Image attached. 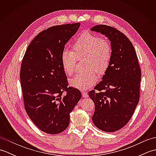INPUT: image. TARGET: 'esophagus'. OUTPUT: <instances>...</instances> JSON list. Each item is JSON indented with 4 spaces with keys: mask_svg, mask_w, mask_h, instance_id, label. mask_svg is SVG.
<instances>
[{
    "mask_svg": "<svg viewBox=\"0 0 156 156\" xmlns=\"http://www.w3.org/2000/svg\"><path fill=\"white\" fill-rule=\"evenodd\" d=\"M82 97H84V98H87L88 97L87 93L86 92H84V91H82Z\"/></svg>",
    "mask_w": 156,
    "mask_h": 156,
    "instance_id": "obj_1",
    "label": "esophagus"
}]
</instances>
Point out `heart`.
<instances>
[{
  "label": "heart",
  "instance_id": "obj_1",
  "mask_svg": "<svg viewBox=\"0 0 156 156\" xmlns=\"http://www.w3.org/2000/svg\"><path fill=\"white\" fill-rule=\"evenodd\" d=\"M72 49L73 52L64 50L62 53V66L66 74L71 76L74 72L76 57H86L84 68L87 69L69 80L71 87L86 90L97 82V73L103 75L107 71L112 57L111 46L106 39L85 33L75 41Z\"/></svg>",
  "mask_w": 156,
  "mask_h": 156
}]
</instances>
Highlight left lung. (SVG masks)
I'll list each match as a JSON object with an SVG mask.
<instances>
[{
    "label": "left lung",
    "instance_id": "obj_1",
    "mask_svg": "<svg viewBox=\"0 0 156 156\" xmlns=\"http://www.w3.org/2000/svg\"><path fill=\"white\" fill-rule=\"evenodd\" d=\"M90 30L105 35L112 49L110 66L102 81L88 92L95 106L92 119L101 130L114 132L127 123L138 104L141 69L133 45L122 33L104 25Z\"/></svg>",
    "mask_w": 156,
    "mask_h": 156
}]
</instances>
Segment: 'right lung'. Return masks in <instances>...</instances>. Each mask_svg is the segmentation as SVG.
<instances>
[{"mask_svg": "<svg viewBox=\"0 0 156 156\" xmlns=\"http://www.w3.org/2000/svg\"><path fill=\"white\" fill-rule=\"evenodd\" d=\"M80 25H56L39 33L23 58L20 80L25 111L46 133L58 134L66 129L69 114L82 97L77 88H68L61 64L65 45Z\"/></svg>", "mask_w": 156, "mask_h": 156, "instance_id": "1", "label": "right lung"}]
</instances>
